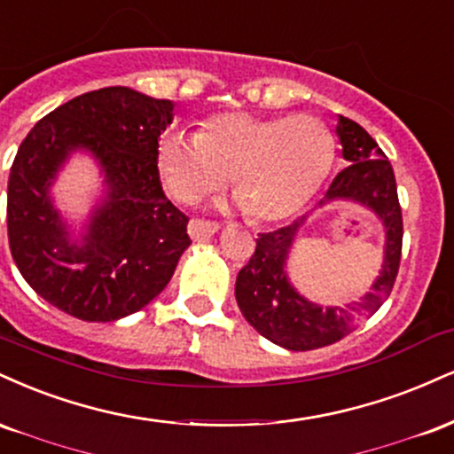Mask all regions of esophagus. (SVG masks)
<instances>
[{
  "mask_svg": "<svg viewBox=\"0 0 454 454\" xmlns=\"http://www.w3.org/2000/svg\"><path fill=\"white\" fill-rule=\"evenodd\" d=\"M218 231V223L204 221V218H191L189 221V236L193 239H206L215 236Z\"/></svg>",
  "mask_w": 454,
  "mask_h": 454,
  "instance_id": "1",
  "label": "esophagus"
}]
</instances>
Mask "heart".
Returning a JSON list of instances; mask_svg holds the SVG:
<instances>
[{"label": "heart", "mask_w": 454, "mask_h": 454, "mask_svg": "<svg viewBox=\"0 0 454 454\" xmlns=\"http://www.w3.org/2000/svg\"><path fill=\"white\" fill-rule=\"evenodd\" d=\"M332 131L308 114L257 116L223 112L207 116L200 133L165 131L157 168L178 201L200 200L227 183L253 221L295 215L321 189L333 163Z\"/></svg>", "instance_id": "1"}]
</instances>
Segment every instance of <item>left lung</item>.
<instances>
[{"label":"left lung","instance_id":"8db88e82","mask_svg":"<svg viewBox=\"0 0 454 454\" xmlns=\"http://www.w3.org/2000/svg\"><path fill=\"white\" fill-rule=\"evenodd\" d=\"M335 133L342 144V157L350 165L335 176L318 206L344 200L370 207L385 225V259L380 276L364 300L346 308L323 310L318 303L308 301L295 291L285 270L293 242L306 218L261 233L253 257L238 274L236 300L244 318L263 338L286 350L323 348L348 335L356 323L372 317L387 300L402 259L403 223L391 163L359 122L338 116Z\"/></svg>","mask_w":454,"mask_h":454}]
</instances>
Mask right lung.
I'll list each match as a JSON object with an SVG mask.
<instances>
[{
	"instance_id": "obj_1",
	"label": "right lung",
	"mask_w": 454,
	"mask_h": 454,
	"mask_svg": "<svg viewBox=\"0 0 454 454\" xmlns=\"http://www.w3.org/2000/svg\"><path fill=\"white\" fill-rule=\"evenodd\" d=\"M172 119L169 99L106 87L59 106L27 133L8 178V242L27 285L51 306L110 323L168 286L191 244L189 216L159 180L157 142ZM76 150L100 163L106 191L74 240L50 186Z\"/></svg>"
}]
</instances>
